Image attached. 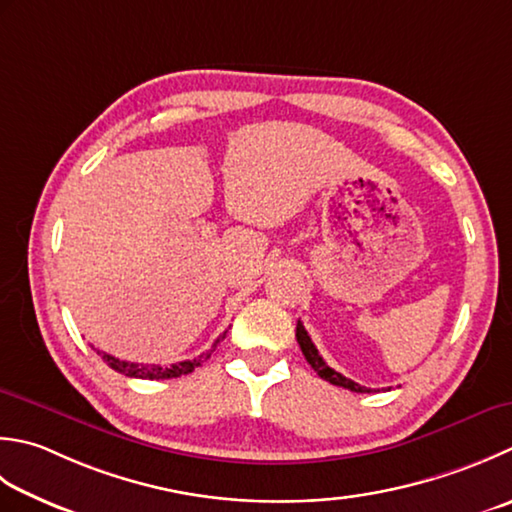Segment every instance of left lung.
Instances as JSON below:
<instances>
[{
	"label": "left lung",
	"mask_w": 512,
	"mask_h": 512,
	"mask_svg": "<svg viewBox=\"0 0 512 512\" xmlns=\"http://www.w3.org/2000/svg\"><path fill=\"white\" fill-rule=\"evenodd\" d=\"M295 337H297L299 348H302V353H304V357H306V362H308L310 366H313V370H315V373H317L319 377L326 379V382H330V384H335V386H342V388L353 390V393H370V388L355 384L353 379H348V377H344L342 373H337L335 368H330V366L324 362V357L317 353L315 344L310 342V337H308V333H306V328H304L302 322H297V333H295Z\"/></svg>",
	"instance_id": "obj_1"
}]
</instances>
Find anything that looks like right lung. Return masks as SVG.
Wrapping results in <instances>:
<instances>
[{
  "instance_id": "add662e5",
  "label": "right lung",
  "mask_w": 512,
  "mask_h": 512,
  "mask_svg": "<svg viewBox=\"0 0 512 512\" xmlns=\"http://www.w3.org/2000/svg\"><path fill=\"white\" fill-rule=\"evenodd\" d=\"M226 337V333L222 337H217V342L213 344V348L208 350V353H202L195 359H186V362H177V364H170V366H146V364H135V362H124V359H117L113 355H106V353H99L102 355L104 362L117 370V373H122L126 377H137V379H173V377H182V375H188L193 373V370L197 366H202L204 359L210 357V353H213L215 346L222 342V339Z\"/></svg>"
}]
</instances>
